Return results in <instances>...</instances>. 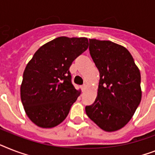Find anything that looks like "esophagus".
Returning <instances> with one entry per match:
<instances>
[{
  "instance_id": "1",
  "label": "esophagus",
  "mask_w": 155,
  "mask_h": 155,
  "mask_svg": "<svg viewBox=\"0 0 155 155\" xmlns=\"http://www.w3.org/2000/svg\"><path fill=\"white\" fill-rule=\"evenodd\" d=\"M81 89H82V91H84L87 89V85H85V84H84V85L81 86Z\"/></svg>"
}]
</instances>
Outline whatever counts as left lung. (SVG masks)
<instances>
[{
    "label": "left lung",
    "mask_w": 155,
    "mask_h": 155,
    "mask_svg": "<svg viewBox=\"0 0 155 155\" xmlns=\"http://www.w3.org/2000/svg\"><path fill=\"white\" fill-rule=\"evenodd\" d=\"M89 51L99 71V83L97 97L85 111L102 130L116 131L127 124L140 104V71L122 45L89 39Z\"/></svg>",
    "instance_id": "obj_1"
}]
</instances>
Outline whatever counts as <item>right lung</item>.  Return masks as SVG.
Wrapping results in <instances>:
<instances>
[{
    "instance_id": "1",
    "label": "right lung",
    "mask_w": 155,
    "mask_h": 155,
    "mask_svg": "<svg viewBox=\"0 0 155 155\" xmlns=\"http://www.w3.org/2000/svg\"><path fill=\"white\" fill-rule=\"evenodd\" d=\"M87 48L86 37L60 36L42 45L26 65L21 102L28 117L39 127L52 128L68 116L81 93L71 84L69 68Z\"/></svg>"
}]
</instances>
